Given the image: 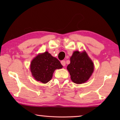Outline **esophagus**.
<instances>
[{
	"label": "esophagus",
	"instance_id": "obj_1",
	"mask_svg": "<svg viewBox=\"0 0 120 120\" xmlns=\"http://www.w3.org/2000/svg\"><path fill=\"white\" fill-rule=\"evenodd\" d=\"M61 64L63 66H66V61H65L64 60H62L61 61Z\"/></svg>",
	"mask_w": 120,
	"mask_h": 120
}]
</instances>
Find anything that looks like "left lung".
<instances>
[{"label": "left lung", "instance_id": "left-lung-1", "mask_svg": "<svg viewBox=\"0 0 120 120\" xmlns=\"http://www.w3.org/2000/svg\"><path fill=\"white\" fill-rule=\"evenodd\" d=\"M67 69L71 79L76 84H80L88 80L94 71V64L85 51H75L70 58V64Z\"/></svg>", "mask_w": 120, "mask_h": 120}]
</instances>
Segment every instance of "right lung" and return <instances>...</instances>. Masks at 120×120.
I'll use <instances>...</instances> for the list:
<instances>
[{"label": "right lung", "instance_id": "obj_1", "mask_svg": "<svg viewBox=\"0 0 120 120\" xmlns=\"http://www.w3.org/2000/svg\"><path fill=\"white\" fill-rule=\"evenodd\" d=\"M62 67L57 59L45 52L38 54L32 61L31 71L35 80L45 84L51 79L54 70Z\"/></svg>", "mask_w": 120, "mask_h": 120}]
</instances>
